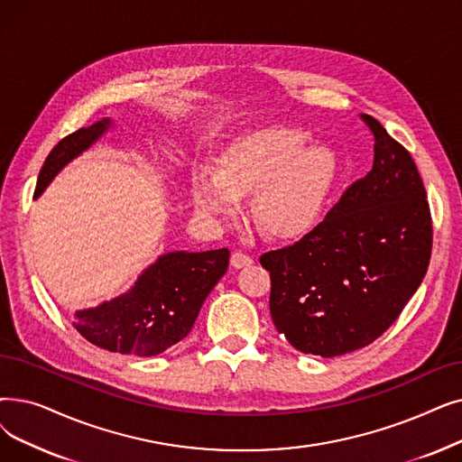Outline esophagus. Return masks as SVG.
<instances>
[{"label": "esophagus", "mask_w": 462, "mask_h": 462, "mask_svg": "<svg viewBox=\"0 0 462 462\" xmlns=\"http://www.w3.org/2000/svg\"><path fill=\"white\" fill-rule=\"evenodd\" d=\"M230 263H232V266L237 270V268L251 266V264H253V258H251L247 253H244V251H236V253H232Z\"/></svg>", "instance_id": "obj_1"}]
</instances>
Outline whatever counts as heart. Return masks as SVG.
Masks as SVG:
<instances>
[{"label":"heart","mask_w":462,"mask_h":462,"mask_svg":"<svg viewBox=\"0 0 462 462\" xmlns=\"http://www.w3.org/2000/svg\"><path fill=\"white\" fill-rule=\"evenodd\" d=\"M310 134L294 126H268L236 137L218 156L217 170L199 166L190 179L196 211L220 223L242 208L254 189L256 220L273 236L310 228L332 189L336 156L325 143H308Z\"/></svg>","instance_id":"heart-1"}]
</instances>
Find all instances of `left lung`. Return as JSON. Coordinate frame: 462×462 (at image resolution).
I'll use <instances>...</instances> for the list:
<instances>
[{"label": "left lung", "instance_id": "obj_1", "mask_svg": "<svg viewBox=\"0 0 462 462\" xmlns=\"http://www.w3.org/2000/svg\"><path fill=\"white\" fill-rule=\"evenodd\" d=\"M374 166L296 244L260 256L279 334L337 356L383 334L423 281L432 251L427 192L411 154L370 115Z\"/></svg>", "mask_w": 462, "mask_h": 462}]
</instances>
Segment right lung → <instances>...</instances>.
<instances>
[{
  "label": "right lung",
  "mask_w": 462,
  "mask_h": 462,
  "mask_svg": "<svg viewBox=\"0 0 462 462\" xmlns=\"http://www.w3.org/2000/svg\"><path fill=\"white\" fill-rule=\"evenodd\" d=\"M111 126L97 120L60 142L39 171L35 198L75 156L87 151ZM228 249L175 251L158 256L134 287L97 308L75 313L73 327L90 344L120 355L154 356L190 332L208 294L228 270Z\"/></svg>",
  "instance_id": "obj_1"
}]
</instances>
